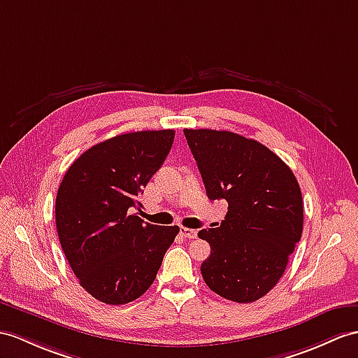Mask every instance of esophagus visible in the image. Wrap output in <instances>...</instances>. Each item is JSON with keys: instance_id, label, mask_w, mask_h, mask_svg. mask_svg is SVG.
Here are the masks:
<instances>
[{"instance_id": "obj_1", "label": "esophagus", "mask_w": 358, "mask_h": 358, "mask_svg": "<svg viewBox=\"0 0 358 358\" xmlns=\"http://www.w3.org/2000/svg\"><path fill=\"white\" fill-rule=\"evenodd\" d=\"M180 234L184 235L185 238H196V235H197V231H194V229H189V228H180Z\"/></svg>"}]
</instances>
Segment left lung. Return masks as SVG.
<instances>
[{"mask_svg": "<svg viewBox=\"0 0 358 358\" xmlns=\"http://www.w3.org/2000/svg\"><path fill=\"white\" fill-rule=\"evenodd\" d=\"M184 135L208 197L228 202L220 226L197 234L211 246L200 272L224 299L258 301L281 280L301 240L298 180L280 156L255 139L211 129H184Z\"/></svg>", "mask_w": 358, "mask_h": 358, "instance_id": "obj_1", "label": "left lung"}]
</instances>
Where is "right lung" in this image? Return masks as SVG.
I'll list each match as a JSON object with an SVG mask.
<instances>
[{
  "mask_svg": "<svg viewBox=\"0 0 358 358\" xmlns=\"http://www.w3.org/2000/svg\"><path fill=\"white\" fill-rule=\"evenodd\" d=\"M174 130H143L95 144L71 164L56 196V228L78 282L109 305L153 284L179 226L144 223L138 197L161 169Z\"/></svg>",
  "mask_w": 358,
  "mask_h": 358,
  "instance_id": "add662e5",
  "label": "right lung"
}]
</instances>
